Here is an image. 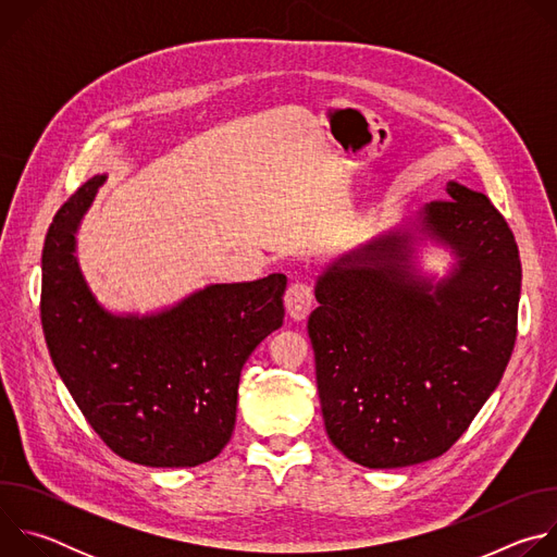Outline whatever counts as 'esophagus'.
<instances>
[{
    "label": "esophagus",
    "instance_id": "obj_1",
    "mask_svg": "<svg viewBox=\"0 0 557 557\" xmlns=\"http://www.w3.org/2000/svg\"><path fill=\"white\" fill-rule=\"evenodd\" d=\"M312 301H314V295H312V286L308 282H293L286 288L284 306H286V312L293 317L295 322L306 320V314L312 308Z\"/></svg>",
    "mask_w": 557,
    "mask_h": 557
}]
</instances>
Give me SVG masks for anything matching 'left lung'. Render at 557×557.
<instances>
[{
    "label": "left lung",
    "instance_id": "8db88e82",
    "mask_svg": "<svg viewBox=\"0 0 557 557\" xmlns=\"http://www.w3.org/2000/svg\"><path fill=\"white\" fill-rule=\"evenodd\" d=\"M423 226L458 256L441 284L417 280L408 235L337 260L308 317L326 434L352 462L396 469L443 456L503 379L518 335L522 267L485 194L458 183Z\"/></svg>",
    "mask_w": 557,
    "mask_h": 557
}]
</instances>
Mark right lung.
Wrapping results in <instances>:
<instances>
[{
    "mask_svg": "<svg viewBox=\"0 0 557 557\" xmlns=\"http://www.w3.org/2000/svg\"><path fill=\"white\" fill-rule=\"evenodd\" d=\"M106 176L57 211L41 253V326L50 359L101 441L147 467L215 458L235 428L237 383L284 322L286 277L211 284L149 317L106 312L74 258V231Z\"/></svg>",
    "mask_w": 557,
    "mask_h": 557,
    "instance_id": "obj_1",
    "label": "right lung"
}]
</instances>
